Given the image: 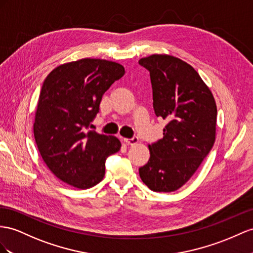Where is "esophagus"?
I'll list each match as a JSON object with an SVG mask.
<instances>
[{
	"instance_id": "34e87169",
	"label": "esophagus",
	"mask_w": 253,
	"mask_h": 253,
	"mask_svg": "<svg viewBox=\"0 0 253 253\" xmlns=\"http://www.w3.org/2000/svg\"><path fill=\"white\" fill-rule=\"evenodd\" d=\"M124 141H125V143H127L128 145H134V144L138 143L139 139L137 137H133L131 139H124Z\"/></svg>"
}]
</instances>
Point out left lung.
I'll return each instance as SVG.
<instances>
[{
  "instance_id": "1",
  "label": "left lung",
  "mask_w": 253,
  "mask_h": 253,
  "mask_svg": "<svg viewBox=\"0 0 253 253\" xmlns=\"http://www.w3.org/2000/svg\"><path fill=\"white\" fill-rule=\"evenodd\" d=\"M139 64L151 75L155 114L168 122L164 138L148 145L140 177L156 192H172L191 178L216 140L217 106L211 90L191 65L169 54Z\"/></svg>"
}]
</instances>
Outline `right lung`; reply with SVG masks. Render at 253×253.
Segmentation results:
<instances>
[{
  "label": "right lung",
  "mask_w": 253,
  "mask_h": 253,
  "mask_svg": "<svg viewBox=\"0 0 253 253\" xmlns=\"http://www.w3.org/2000/svg\"><path fill=\"white\" fill-rule=\"evenodd\" d=\"M124 75L116 62L81 59L60 65L44 79L34 137L44 164L62 182L88 189L105 176V161L120 151L121 142L85 128L98 113L102 95Z\"/></svg>",
  "instance_id": "1"
}]
</instances>
